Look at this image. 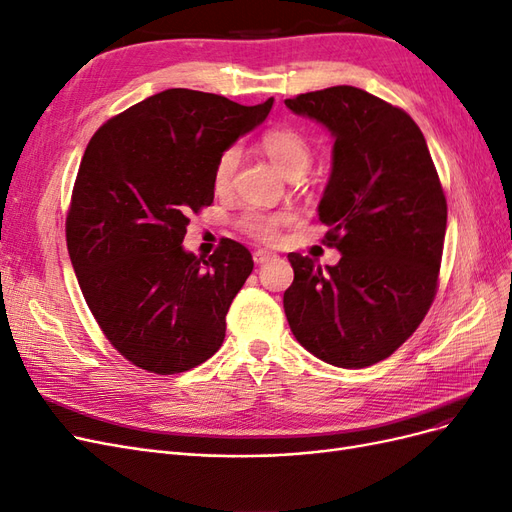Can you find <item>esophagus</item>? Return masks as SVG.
<instances>
[{
    "mask_svg": "<svg viewBox=\"0 0 512 512\" xmlns=\"http://www.w3.org/2000/svg\"><path fill=\"white\" fill-rule=\"evenodd\" d=\"M273 258H275V254L269 252V250H256L254 252V262H256V265H265V262H269Z\"/></svg>",
    "mask_w": 512,
    "mask_h": 512,
    "instance_id": "obj_1",
    "label": "esophagus"
}]
</instances>
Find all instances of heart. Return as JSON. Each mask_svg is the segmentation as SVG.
Instances as JSON below:
<instances>
[{
    "instance_id": "1",
    "label": "heart",
    "mask_w": 512,
    "mask_h": 512,
    "mask_svg": "<svg viewBox=\"0 0 512 512\" xmlns=\"http://www.w3.org/2000/svg\"><path fill=\"white\" fill-rule=\"evenodd\" d=\"M262 149L273 160V164L282 170L288 179L303 177L309 166H312L314 149L312 143L307 141V136L294 128H273L262 134L260 141ZM239 164V149L226 147L213 166V185L215 190H228L232 177ZM288 220V215L282 213H267L262 209L250 207L245 209L239 218V226L260 241H275L277 230Z\"/></svg>"
}]
</instances>
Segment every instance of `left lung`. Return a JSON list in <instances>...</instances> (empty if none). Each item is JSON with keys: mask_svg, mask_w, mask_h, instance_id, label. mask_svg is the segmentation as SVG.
<instances>
[{"mask_svg": "<svg viewBox=\"0 0 512 512\" xmlns=\"http://www.w3.org/2000/svg\"><path fill=\"white\" fill-rule=\"evenodd\" d=\"M335 138L318 205L335 267L288 254L284 312L320 361L361 369L391 356L423 322L438 290L446 198L425 136L401 108L337 85L286 100Z\"/></svg>", "mask_w": 512, "mask_h": 512, "instance_id": "1", "label": "left lung"}]
</instances>
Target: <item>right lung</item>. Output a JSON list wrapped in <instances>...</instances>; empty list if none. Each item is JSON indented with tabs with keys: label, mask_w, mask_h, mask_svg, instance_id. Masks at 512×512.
<instances>
[{
	"label": "right lung",
	"mask_w": 512,
	"mask_h": 512,
	"mask_svg": "<svg viewBox=\"0 0 512 512\" xmlns=\"http://www.w3.org/2000/svg\"><path fill=\"white\" fill-rule=\"evenodd\" d=\"M271 106L166 89L91 136L66 220L68 254L102 333L136 367L181 374L220 350L252 254L224 239L205 260L181 243L190 215L213 203L215 160Z\"/></svg>",
	"instance_id": "1"
}]
</instances>
